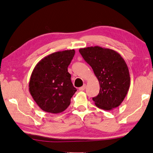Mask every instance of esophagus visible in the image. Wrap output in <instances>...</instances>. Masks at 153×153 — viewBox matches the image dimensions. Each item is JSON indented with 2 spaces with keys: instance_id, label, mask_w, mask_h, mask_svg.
Here are the masks:
<instances>
[{
  "instance_id": "34e87169",
  "label": "esophagus",
  "mask_w": 153,
  "mask_h": 153,
  "mask_svg": "<svg viewBox=\"0 0 153 153\" xmlns=\"http://www.w3.org/2000/svg\"><path fill=\"white\" fill-rule=\"evenodd\" d=\"M85 87H86V85H85V84H84V85L83 86H82V87H80L79 88V90H80V91H84L85 89Z\"/></svg>"
}]
</instances>
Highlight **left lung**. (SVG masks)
Instances as JSON below:
<instances>
[{
    "label": "left lung",
    "mask_w": 153,
    "mask_h": 153,
    "mask_svg": "<svg viewBox=\"0 0 153 153\" xmlns=\"http://www.w3.org/2000/svg\"><path fill=\"white\" fill-rule=\"evenodd\" d=\"M79 51L98 79L100 92L92 98L100 109L111 110L121 104L129 90L130 77L124 59L115 51L99 46Z\"/></svg>",
    "instance_id": "left-lung-1"
}]
</instances>
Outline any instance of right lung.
<instances>
[{"label":"right lung","instance_id":"right-lung-1","mask_svg":"<svg viewBox=\"0 0 153 153\" xmlns=\"http://www.w3.org/2000/svg\"><path fill=\"white\" fill-rule=\"evenodd\" d=\"M75 50L51 53L37 63L30 76L29 90L41 110L59 114L67 109L77 91L71 81L68 68Z\"/></svg>","mask_w":153,"mask_h":153}]
</instances>
